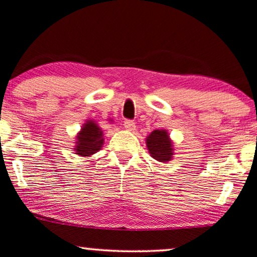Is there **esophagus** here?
Here are the masks:
<instances>
[{
    "label": "esophagus",
    "instance_id": "esophagus-1",
    "mask_svg": "<svg viewBox=\"0 0 257 257\" xmlns=\"http://www.w3.org/2000/svg\"><path fill=\"white\" fill-rule=\"evenodd\" d=\"M124 128L129 132H134L135 131V123L133 122V120L126 119L125 122H124Z\"/></svg>",
    "mask_w": 257,
    "mask_h": 257
}]
</instances>
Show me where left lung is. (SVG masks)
Here are the masks:
<instances>
[{
	"label": "left lung",
	"mask_w": 257,
	"mask_h": 257,
	"mask_svg": "<svg viewBox=\"0 0 257 257\" xmlns=\"http://www.w3.org/2000/svg\"><path fill=\"white\" fill-rule=\"evenodd\" d=\"M146 146L151 157L159 162H168L173 159V145L167 131L157 129L146 138Z\"/></svg>",
	"instance_id": "1"
}]
</instances>
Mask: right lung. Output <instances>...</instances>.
I'll use <instances>...</instances> for the list:
<instances>
[{"instance_id": "1", "label": "right lung", "mask_w": 257, "mask_h": 257, "mask_svg": "<svg viewBox=\"0 0 257 257\" xmlns=\"http://www.w3.org/2000/svg\"><path fill=\"white\" fill-rule=\"evenodd\" d=\"M103 145V133L95 120L89 119L81 126L77 135L74 151L79 156L89 157L101 150Z\"/></svg>"}]
</instances>
